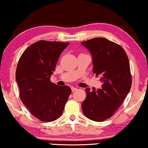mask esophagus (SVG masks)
<instances>
[{"label":"esophagus","instance_id":"1","mask_svg":"<svg viewBox=\"0 0 148 148\" xmlns=\"http://www.w3.org/2000/svg\"><path fill=\"white\" fill-rule=\"evenodd\" d=\"M71 90H72V92H74V91L77 90V88H75V87H71Z\"/></svg>","mask_w":148,"mask_h":148}]
</instances>
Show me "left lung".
I'll return each instance as SVG.
<instances>
[{"label":"left lung","instance_id":"8db88e82","mask_svg":"<svg viewBox=\"0 0 148 148\" xmlns=\"http://www.w3.org/2000/svg\"><path fill=\"white\" fill-rule=\"evenodd\" d=\"M81 44L92 55V71L102 82L97 90L85 89L82 112L89 119L103 121L114 114L130 92V63L124 49L106 38H95Z\"/></svg>","mask_w":148,"mask_h":148}]
</instances>
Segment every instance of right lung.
Here are the masks:
<instances>
[{
    "label": "right lung",
    "mask_w": 148,
    "mask_h": 148,
    "mask_svg": "<svg viewBox=\"0 0 148 148\" xmlns=\"http://www.w3.org/2000/svg\"><path fill=\"white\" fill-rule=\"evenodd\" d=\"M69 45L36 42L24 51L18 63L16 79L21 101L42 121L50 122L59 118L71 93L68 86H59L50 81L60 54Z\"/></svg>",
    "instance_id": "right-lung-1"
}]
</instances>
